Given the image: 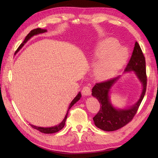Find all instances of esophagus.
Here are the masks:
<instances>
[{"instance_id":"obj_1","label":"esophagus","mask_w":158,"mask_h":158,"mask_svg":"<svg viewBox=\"0 0 158 158\" xmlns=\"http://www.w3.org/2000/svg\"><path fill=\"white\" fill-rule=\"evenodd\" d=\"M81 93L84 96H89L91 94V88L89 85H85L83 88Z\"/></svg>"}]
</instances>
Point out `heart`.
<instances>
[{"mask_svg": "<svg viewBox=\"0 0 158 158\" xmlns=\"http://www.w3.org/2000/svg\"><path fill=\"white\" fill-rule=\"evenodd\" d=\"M119 48L117 40L109 39L100 43L94 52V58L100 60L97 62L94 75L100 79H109L126 62L127 53Z\"/></svg>", "mask_w": 158, "mask_h": 158, "instance_id": "heart-1", "label": "heart"}]
</instances>
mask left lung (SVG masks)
I'll use <instances>...</instances> for the list:
<instances>
[{
    "mask_svg": "<svg viewBox=\"0 0 158 158\" xmlns=\"http://www.w3.org/2000/svg\"><path fill=\"white\" fill-rule=\"evenodd\" d=\"M135 71L140 82L143 83V92L139 100L130 109H116L109 101V92L110 88L119 77L102 82L96 83L93 87L92 94L98 99L100 109L93 117L97 127L104 131H115L126 126L132 120L145 94L147 89V75L145 58L138 42L136 41L131 58L126 66L125 71Z\"/></svg>",
    "mask_w": 158,
    "mask_h": 158,
    "instance_id": "obj_1",
    "label": "left lung"
}]
</instances>
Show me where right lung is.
<instances>
[{
	"mask_svg": "<svg viewBox=\"0 0 158 158\" xmlns=\"http://www.w3.org/2000/svg\"><path fill=\"white\" fill-rule=\"evenodd\" d=\"M47 31L46 30H44V29H41V28H36V29H34V30H32V31H31V32H30L28 34V35L26 36V38H25V39H24V41H23V43H21V44H20V45L19 46V48L17 49V50H16V52H15V53H17L18 52L19 50L21 49L22 47L23 46V45L25 44V43L27 42L28 40L31 39L32 36H34V35H38V34H40V33H43V32H45ZM81 93H79L78 94H77V96L75 97V98L73 99V101L71 102V103H70V105H69V110H68V111H67V113H66V116H65V117H64V119H63V121L62 122L60 123L59 125H58V126H53V127H37V126H33V125H31V127H32V128H34V129H36V130H39V132H42V133H45V134H52V133H56V132H58V131H60V130H62L63 127H64V125H65V122H66V118H67V116H68V113H69V109L71 108V107L73 106V105H75V103H76L77 101H78V100L80 99V98H81Z\"/></svg>",
	"mask_w": 158,
	"mask_h": 158,
	"instance_id": "1",
	"label": "right lung"
}]
</instances>
